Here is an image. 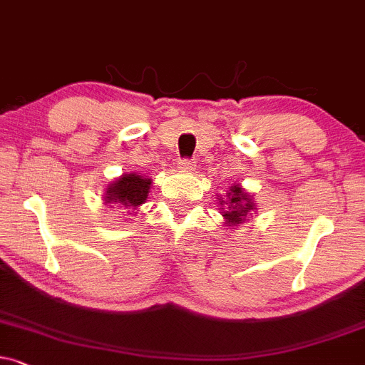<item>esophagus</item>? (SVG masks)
<instances>
[{"mask_svg":"<svg viewBox=\"0 0 365 365\" xmlns=\"http://www.w3.org/2000/svg\"><path fill=\"white\" fill-rule=\"evenodd\" d=\"M178 168L181 169L182 173H190V170H192V168H195V162L190 159H182V160H179Z\"/></svg>","mask_w":365,"mask_h":365,"instance_id":"1","label":"esophagus"}]
</instances>
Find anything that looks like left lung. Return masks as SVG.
I'll return each instance as SVG.
<instances>
[{"label":"left lung","instance_id":"obj_1","mask_svg":"<svg viewBox=\"0 0 365 365\" xmlns=\"http://www.w3.org/2000/svg\"><path fill=\"white\" fill-rule=\"evenodd\" d=\"M217 200L220 201V213L225 220L223 225L228 228L249 222L252 218V211L257 210L254 195L238 182H233L223 196L218 195Z\"/></svg>","mask_w":365,"mask_h":365}]
</instances>
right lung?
<instances>
[{
    "label": "right lung",
    "mask_w": 365,
    "mask_h": 365,
    "mask_svg": "<svg viewBox=\"0 0 365 365\" xmlns=\"http://www.w3.org/2000/svg\"><path fill=\"white\" fill-rule=\"evenodd\" d=\"M152 179L138 173L121 174L115 181L108 184L105 191V205H110V208L125 210V213L132 215L145 203L148 192H150ZM130 220V218H128Z\"/></svg>",
    "instance_id": "add662e5"
}]
</instances>
